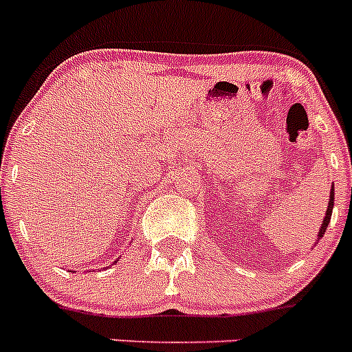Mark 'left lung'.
I'll return each mask as SVG.
<instances>
[{"label":"left lung","mask_w":352,"mask_h":352,"mask_svg":"<svg viewBox=\"0 0 352 352\" xmlns=\"http://www.w3.org/2000/svg\"><path fill=\"white\" fill-rule=\"evenodd\" d=\"M333 203H335V190H333V186H331V192H329V201H328V210H326V217H324V220H322L321 229H319V232H317V239H316V241H319V239H321L322 236H324L326 227H328L329 220H331V211H333Z\"/></svg>","instance_id":"8db88e82"}]
</instances>
